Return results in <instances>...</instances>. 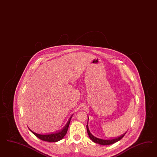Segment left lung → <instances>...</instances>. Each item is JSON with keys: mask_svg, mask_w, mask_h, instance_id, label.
<instances>
[{"mask_svg": "<svg viewBox=\"0 0 157 157\" xmlns=\"http://www.w3.org/2000/svg\"><path fill=\"white\" fill-rule=\"evenodd\" d=\"M88 120H89V119H88ZM86 128H87V131L88 135H89V138H90L92 140V141L95 143L100 144L101 145H109V144H113L114 143L117 142H118L120 140H121L122 138H123L124 136L126 133V132H125L123 135L119 136L118 138H115V139H109V140H104V139H99V138H95V136H94L90 133V131L89 129V127H88L87 124L86 125Z\"/></svg>", "mask_w": 157, "mask_h": 157, "instance_id": "8db88e82", "label": "left lung"}]
</instances>
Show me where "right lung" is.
Returning a JSON list of instances; mask_svg holds the SVG:
<instances>
[{
	"label": "right lung",
	"mask_w": 157,
	"mask_h": 157,
	"mask_svg": "<svg viewBox=\"0 0 157 157\" xmlns=\"http://www.w3.org/2000/svg\"><path fill=\"white\" fill-rule=\"evenodd\" d=\"M71 117L69 119L68 121L67 122L66 125L64 127V128L60 132H57V133H52V134H49V135H40V134L35 133V132H34L33 131H31L30 129H29L36 136H37V138L42 140L49 142H57V141L62 139L66 135Z\"/></svg>",
	"instance_id": "1"
}]
</instances>
